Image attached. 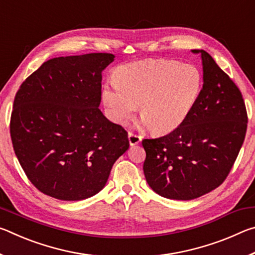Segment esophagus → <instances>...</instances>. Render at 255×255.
I'll list each match as a JSON object with an SVG mask.
<instances>
[{
    "instance_id": "34e87169",
    "label": "esophagus",
    "mask_w": 255,
    "mask_h": 255,
    "mask_svg": "<svg viewBox=\"0 0 255 255\" xmlns=\"http://www.w3.org/2000/svg\"><path fill=\"white\" fill-rule=\"evenodd\" d=\"M128 140H129V144H130L131 146L137 145L141 140V136L136 135V133L129 131L128 132Z\"/></svg>"
}]
</instances>
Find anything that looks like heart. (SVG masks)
I'll list each match as a JSON object with an SVG mask.
<instances>
[{"instance_id":"heart-1","label":"heart","mask_w":255,"mask_h":255,"mask_svg":"<svg viewBox=\"0 0 255 255\" xmlns=\"http://www.w3.org/2000/svg\"><path fill=\"white\" fill-rule=\"evenodd\" d=\"M201 84L196 66L148 59L118 67L114 80L102 86L101 97L112 123L128 122L139 106L140 117L150 130L164 133L185 122L199 99Z\"/></svg>"}]
</instances>
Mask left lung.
<instances>
[{"label": "left lung", "instance_id": "8db88e82", "mask_svg": "<svg viewBox=\"0 0 255 255\" xmlns=\"http://www.w3.org/2000/svg\"><path fill=\"white\" fill-rule=\"evenodd\" d=\"M204 85L185 122L167 135L143 139L144 174L159 196L191 200L218 188L243 145L248 114L240 89L205 50Z\"/></svg>", "mask_w": 255, "mask_h": 255}]
</instances>
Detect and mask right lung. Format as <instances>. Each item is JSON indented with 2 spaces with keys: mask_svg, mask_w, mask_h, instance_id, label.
I'll return each mask as SVG.
<instances>
[{
  "mask_svg": "<svg viewBox=\"0 0 255 255\" xmlns=\"http://www.w3.org/2000/svg\"><path fill=\"white\" fill-rule=\"evenodd\" d=\"M114 58L92 53L49 59L15 94L12 145L30 182L47 196L75 201L97 195L129 147L127 131L99 109L101 73Z\"/></svg>",
  "mask_w": 255,
  "mask_h": 255,
  "instance_id": "obj_1",
  "label": "right lung"
}]
</instances>
